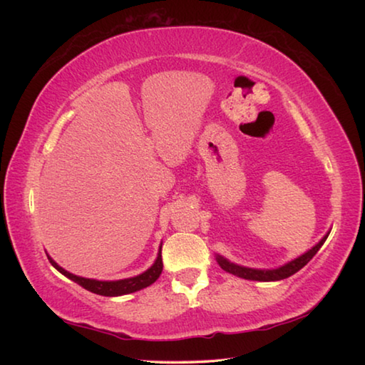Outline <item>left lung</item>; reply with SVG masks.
<instances>
[{
	"label": "left lung",
	"mask_w": 365,
	"mask_h": 365,
	"mask_svg": "<svg viewBox=\"0 0 365 365\" xmlns=\"http://www.w3.org/2000/svg\"><path fill=\"white\" fill-rule=\"evenodd\" d=\"M330 235V230L327 232V235H324L322 240L316 245L312 246L311 250H307L304 255H301L298 257L292 259V261H288L287 264L279 265V267L275 269H252V267H245V265H240V264H235L232 261H228L227 257L217 255L215 256V261L220 265L222 269L228 274L232 275H237L240 279H245V280H255V282H279L283 279H288V277H292L296 272L301 270L304 265L311 261V259L317 255V251L322 248V245L325 243L327 237Z\"/></svg>",
	"instance_id": "left-lung-1"
}]
</instances>
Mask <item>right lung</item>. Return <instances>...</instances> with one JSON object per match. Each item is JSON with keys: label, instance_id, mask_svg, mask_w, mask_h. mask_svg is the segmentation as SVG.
Wrapping results in <instances>:
<instances>
[{"label": "right lung", "instance_id": "1", "mask_svg": "<svg viewBox=\"0 0 365 365\" xmlns=\"http://www.w3.org/2000/svg\"><path fill=\"white\" fill-rule=\"evenodd\" d=\"M160 248H163V245L159 246L156 261L153 262L150 269H146L143 274L130 277V279H122V280L85 279V277H78L76 274H71V272H67L66 269L61 267V265L56 261H54L51 256H49V255H46V256H48L49 262H51L54 269L59 270L61 274L67 277V279H71L72 282L78 283L80 287L88 289V292L95 293V294H101V296H123V294H130V293H135V292H140V289L153 285V283L159 279L160 272H163V257H160Z\"/></svg>", "mask_w": 365, "mask_h": 365}]
</instances>
